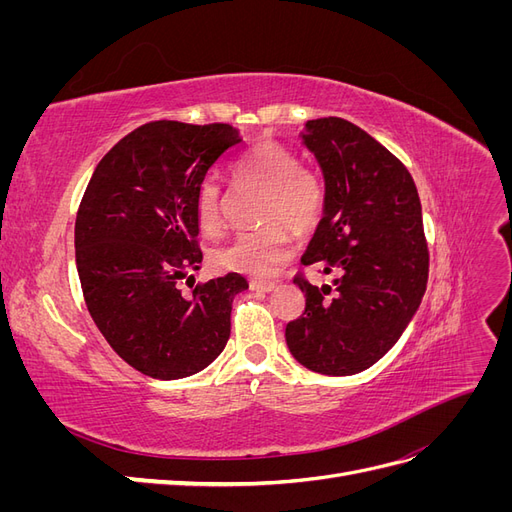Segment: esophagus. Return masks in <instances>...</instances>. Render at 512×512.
<instances>
[{"instance_id":"obj_1","label":"esophagus","mask_w":512,"mask_h":512,"mask_svg":"<svg viewBox=\"0 0 512 512\" xmlns=\"http://www.w3.org/2000/svg\"><path fill=\"white\" fill-rule=\"evenodd\" d=\"M250 288L258 290V292H273L277 288V284L275 282H252Z\"/></svg>"}]
</instances>
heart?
<instances>
[{"label": "heart", "instance_id": "obj_1", "mask_svg": "<svg viewBox=\"0 0 512 512\" xmlns=\"http://www.w3.org/2000/svg\"><path fill=\"white\" fill-rule=\"evenodd\" d=\"M237 177L265 190L267 198L260 209V222L265 226L241 232L218 247L213 265L245 275H269L290 254V239L281 225L292 232L312 230L327 205V188L318 173L301 168L297 153L273 141L247 151L237 164ZM194 220L200 235L207 239L222 232V188L215 179H207L198 188Z\"/></svg>", "mask_w": 512, "mask_h": 512}]
</instances>
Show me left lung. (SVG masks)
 Wrapping results in <instances>:
<instances>
[{
    "label": "left lung",
    "instance_id": "obj_1",
    "mask_svg": "<svg viewBox=\"0 0 512 512\" xmlns=\"http://www.w3.org/2000/svg\"><path fill=\"white\" fill-rule=\"evenodd\" d=\"M301 143L327 188L301 262L337 277L335 292L294 277L305 312L288 322L286 344L307 369L352 376L397 344L421 305L429 275L421 198L408 168L346 119L307 121Z\"/></svg>",
    "mask_w": 512,
    "mask_h": 512
}]
</instances>
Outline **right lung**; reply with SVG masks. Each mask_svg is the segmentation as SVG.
Returning <instances> with one entry per match:
<instances>
[{
  "instance_id": "right-lung-1",
  "label": "right lung",
  "mask_w": 512,
  "mask_h": 512,
  "mask_svg": "<svg viewBox=\"0 0 512 512\" xmlns=\"http://www.w3.org/2000/svg\"><path fill=\"white\" fill-rule=\"evenodd\" d=\"M241 141L228 123H145L106 153L83 194L74 250L87 309L108 346L149 378L198 374L230 337L245 277L209 280L192 297L177 282L203 262L196 192Z\"/></svg>"
}]
</instances>
